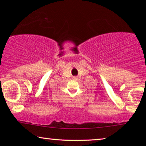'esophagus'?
Wrapping results in <instances>:
<instances>
[{
    "label": "esophagus",
    "mask_w": 146,
    "mask_h": 146,
    "mask_svg": "<svg viewBox=\"0 0 146 146\" xmlns=\"http://www.w3.org/2000/svg\"><path fill=\"white\" fill-rule=\"evenodd\" d=\"M73 78L74 79H76V78H77V77H76V76H73Z\"/></svg>",
    "instance_id": "obj_1"
}]
</instances>
